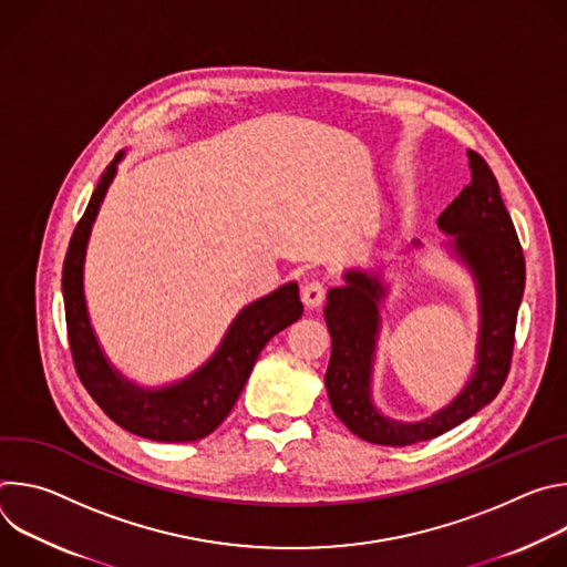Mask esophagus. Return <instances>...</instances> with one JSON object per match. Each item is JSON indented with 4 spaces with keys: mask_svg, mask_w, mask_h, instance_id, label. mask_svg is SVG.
<instances>
[{
    "mask_svg": "<svg viewBox=\"0 0 567 567\" xmlns=\"http://www.w3.org/2000/svg\"><path fill=\"white\" fill-rule=\"evenodd\" d=\"M302 302L307 309H318L322 305V300H326V285H322L320 280H309L302 291Z\"/></svg>",
    "mask_w": 567,
    "mask_h": 567,
    "instance_id": "obj_1",
    "label": "esophagus"
}]
</instances>
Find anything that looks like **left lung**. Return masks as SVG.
I'll use <instances>...</instances> for the list:
<instances>
[{"label":"left lung","mask_w":567,"mask_h":567,"mask_svg":"<svg viewBox=\"0 0 567 567\" xmlns=\"http://www.w3.org/2000/svg\"><path fill=\"white\" fill-rule=\"evenodd\" d=\"M471 184L437 217L453 235L455 256L471 269L480 300L475 368L446 409L413 424L383 417L372 403V363L379 337V302L385 287L379 276L346 271V285L328 293L326 322L332 357L326 388L337 417L361 440L381 446H409L433 440L487 406L501 392L514 354L518 307L525 291V258L498 182L477 152L468 150Z\"/></svg>","instance_id":"left-lung-1"}]
</instances>
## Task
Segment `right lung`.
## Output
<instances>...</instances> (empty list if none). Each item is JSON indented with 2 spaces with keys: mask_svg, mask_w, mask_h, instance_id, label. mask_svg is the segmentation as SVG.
Returning <instances> with one entry per match:
<instances>
[{
  "mask_svg": "<svg viewBox=\"0 0 567 567\" xmlns=\"http://www.w3.org/2000/svg\"><path fill=\"white\" fill-rule=\"evenodd\" d=\"M121 158L123 152L105 168L85 215L71 235L62 265V296L73 365L103 413L125 431L154 442H195L210 435L228 417L262 348L302 316L298 285H282L241 309L217 352L184 381L154 390L127 381L105 359L94 337L83 291V265L92 224Z\"/></svg>",
  "mask_w": 567,
  "mask_h": 567,
  "instance_id": "obj_1",
  "label": "right lung"
}]
</instances>
